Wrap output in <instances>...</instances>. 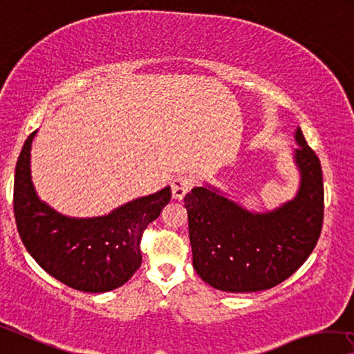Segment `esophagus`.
<instances>
[{"instance_id":"obj_1","label":"esophagus","mask_w":354,"mask_h":354,"mask_svg":"<svg viewBox=\"0 0 354 354\" xmlns=\"http://www.w3.org/2000/svg\"><path fill=\"white\" fill-rule=\"evenodd\" d=\"M194 186V179L186 175H179L171 183V194L175 200H183L184 195H186L190 187Z\"/></svg>"}]
</instances>
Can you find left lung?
Here are the masks:
<instances>
[{
	"label": "left lung",
	"mask_w": 354,
	"mask_h": 354,
	"mask_svg": "<svg viewBox=\"0 0 354 354\" xmlns=\"http://www.w3.org/2000/svg\"><path fill=\"white\" fill-rule=\"evenodd\" d=\"M299 190L272 211L250 212L206 184L184 197L192 261L211 287L230 293L268 290L298 271L322 233V164L302 131L295 133Z\"/></svg>",
	"instance_id": "left-lung-1"
}]
</instances>
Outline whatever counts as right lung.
I'll return each instance as SVG.
<instances>
[{
    "label": "right lung",
    "mask_w": 354,
    "mask_h": 354,
    "mask_svg": "<svg viewBox=\"0 0 354 354\" xmlns=\"http://www.w3.org/2000/svg\"><path fill=\"white\" fill-rule=\"evenodd\" d=\"M35 131L15 165L14 214L21 243L44 271L71 288L105 293L142 266L140 241L171 198L170 187L116 207L106 216L67 217L37 197L30 151Z\"/></svg>",
    "instance_id": "1"
}]
</instances>
